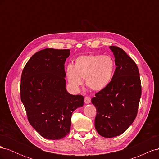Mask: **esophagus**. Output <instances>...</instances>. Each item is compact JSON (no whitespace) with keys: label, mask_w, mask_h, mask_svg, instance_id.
Returning a JSON list of instances; mask_svg holds the SVG:
<instances>
[{"label":"esophagus","mask_w":159,"mask_h":159,"mask_svg":"<svg viewBox=\"0 0 159 159\" xmlns=\"http://www.w3.org/2000/svg\"><path fill=\"white\" fill-rule=\"evenodd\" d=\"M84 102L86 104L89 103L91 102V98L89 97H88V96H86V97H85V99H84Z\"/></svg>","instance_id":"esophagus-1"}]
</instances>
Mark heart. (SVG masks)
Listing matches in <instances>:
<instances>
[{"mask_svg": "<svg viewBox=\"0 0 159 159\" xmlns=\"http://www.w3.org/2000/svg\"><path fill=\"white\" fill-rule=\"evenodd\" d=\"M115 63L110 56L90 54L81 56L75 60L74 66H67L66 74L70 85L78 89L85 79V85L93 91H101L111 81Z\"/></svg>", "mask_w": 159, "mask_h": 159, "instance_id": "obj_1", "label": "heart"}]
</instances>
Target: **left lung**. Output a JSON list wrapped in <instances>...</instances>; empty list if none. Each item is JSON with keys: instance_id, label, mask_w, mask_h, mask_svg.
<instances>
[{"instance_id": "left-lung-1", "label": "left lung", "mask_w": 159, "mask_h": 159, "mask_svg": "<svg viewBox=\"0 0 159 159\" xmlns=\"http://www.w3.org/2000/svg\"><path fill=\"white\" fill-rule=\"evenodd\" d=\"M117 66L113 79L91 99L97 110L95 127L101 136H119L135 119L141 96V82L137 64L123 49L111 46Z\"/></svg>"}]
</instances>
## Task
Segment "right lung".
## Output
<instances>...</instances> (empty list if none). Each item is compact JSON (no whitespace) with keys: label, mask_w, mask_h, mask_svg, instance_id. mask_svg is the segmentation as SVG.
Masks as SVG:
<instances>
[{"label":"right lung","mask_w":159,"mask_h":159,"mask_svg":"<svg viewBox=\"0 0 159 159\" xmlns=\"http://www.w3.org/2000/svg\"><path fill=\"white\" fill-rule=\"evenodd\" d=\"M70 52L52 48L38 52L21 75L20 98L28 121L42 137L51 140L68 134L72 113L84 105L83 95H71L66 89L64 64Z\"/></svg>","instance_id":"1"}]
</instances>
